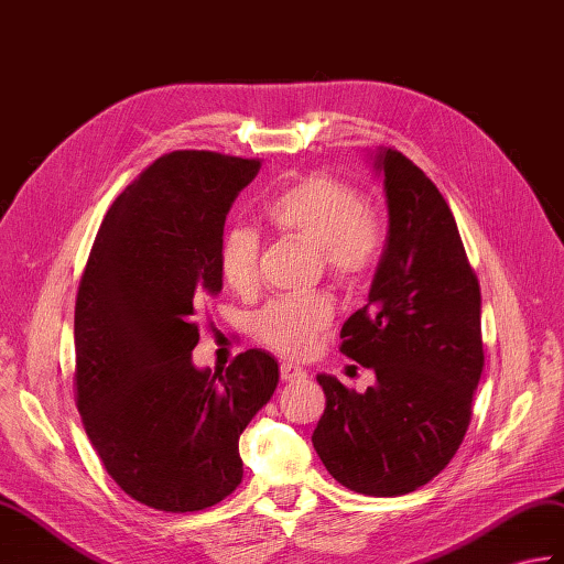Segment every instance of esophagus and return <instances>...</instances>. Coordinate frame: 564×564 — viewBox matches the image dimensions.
I'll use <instances>...</instances> for the list:
<instances>
[{"mask_svg":"<svg viewBox=\"0 0 564 564\" xmlns=\"http://www.w3.org/2000/svg\"><path fill=\"white\" fill-rule=\"evenodd\" d=\"M307 372L300 368V365H293V362H283L281 365V379L283 382H295V379H305Z\"/></svg>","mask_w":564,"mask_h":564,"instance_id":"esophagus-1","label":"esophagus"}]
</instances>
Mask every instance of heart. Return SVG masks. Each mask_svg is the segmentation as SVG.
I'll use <instances>...</instances> for the list:
<instances>
[{
	"label": "heart",
	"mask_w": 564,
	"mask_h": 564,
	"mask_svg": "<svg viewBox=\"0 0 564 564\" xmlns=\"http://www.w3.org/2000/svg\"><path fill=\"white\" fill-rule=\"evenodd\" d=\"M264 218L283 238L312 245L324 271L341 285L358 283L382 250V223L348 182L332 175H307L273 194ZM261 240L250 226H232L218 245L220 279L235 293H252L259 283ZM334 319L326 293L273 300L252 319L261 344L283 356H303Z\"/></svg>",
	"instance_id": "1"
}]
</instances>
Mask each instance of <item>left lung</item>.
I'll return each instance as SVG.
<instances>
[{
	"label": "left lung",
	"instance_id": "1",
	"mask_svg": "<svg viewBox=\"0 0 564 564\" xmlns=\"http://www.w3.org/2000/svg\"><path fill=\"white\" fill-rule=\"evenodd\" d=\"M389 232L368 305L341 329V352L375 370L365 394L317 375L326 409L312 432L326 470L360 495L399 497L459 449L482 372L480 285L452 208L421 167L379 149Z\"/></svg>",
	"mask_w": 564,
	"mask_h": 564
}]
</instances>
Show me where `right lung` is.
Masks as SVG:
<instances>
[{"mask_svg": "<svg viewBox=\"0 0 564 564\" xmlns=\"http://www.w3.org/2000/svg\"><path fill=\"white\" fill-rule=\"evenodd\" d=\"M257 159L175 151L112 202L74 312L76 409L110 478L159 512H199L240 486V435L279 384L267 350L212 375L192 362L218 295V245Z\"/></svg>", "mask_w": 564, "mask_h": 564, "instance_id": "right-lung-1", "label": "right lung"}]
</instances>
